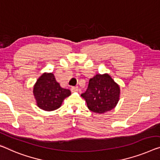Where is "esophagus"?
<instances>
[{
	"instance_id": "1",
	"label": "esophagus",
	"mask_w": 160,
	"mask_h": 160,
	"mask_svg": "<svg viewBox=\"0 0 160 160\" xmlns=\"http://www.w3.org/2000/svg\"><path fill=\"white\" fill-rule=\"evenodd\" d=\"M71 90H72V92H77V91H78V87L73 86L71 88Z\"/></svg>"
}]
</instances>
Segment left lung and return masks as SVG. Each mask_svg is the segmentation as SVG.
I'll return each instance as SVG.
<instances>
[{
  "instance_id": "1",
  "label": "left lung",
  "mask_w": 160,
  "mask_h": 160,
  "mask_svg": "<svg viewBox=\"0 0 160 160\" xmlns=\"http://www.w3.org/2000/svg\"><path fill=\"white\" fill-rule=\"evenodd\" d=\"M120 88L108 74L96 75L89 80L86 91L81 94L92 112L103 113L115 108Z\"/></svg>"
}]
</instances>
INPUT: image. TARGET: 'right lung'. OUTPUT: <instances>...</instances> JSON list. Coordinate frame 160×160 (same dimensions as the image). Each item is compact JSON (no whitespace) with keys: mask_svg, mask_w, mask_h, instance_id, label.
Masks as SVG:
<instances>
[{"mask_svg":"<svg viewBox=\"0 0 160 160\" xmlns=\"http://www.w3.org/2000/svg\"><path fill=\"white\" fill-rule=\"evenodd\" d=\"M33 92L37 106L47 111L59 108L63 100L71 94L70 90L60 87L52 73L43 74L34 85Z\"/></svg>","mask_w":160,"mask_h":160,"instance_id":"obj_1","label":"right lung"}]
</instances>
